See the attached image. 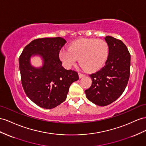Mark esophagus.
<instances>
[{
	"mask_svg": "<svg viewBox=\"0 0 146 146\" xmlns=\"http://www.w3.org/2000/svg\"><path fill=\"white\" fill-rule=\"evenodd\" d=\"M78 75H79V78H83V76H85L84 74H83V73H78Z\"/></svg>",
	"mask_w": 146,
	"mask_h": 146,
	"instance_id": "esophagus-1",
	"label": "esophagus"
}]
</instances>
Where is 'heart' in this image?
<instances>
[{"label":"heart","instance_id":"obj_1","mask_svg":"<svg viewBox=\"0 0 146 146\" xmlns=\"http://www.w3.org/2000/svg\"><path fill=\"white\" fill-rule=\"evenodd\" d=\"M109 45L106 40L96 39H80L71 43L69 49L62 48L59 57L66 68L80 63L89 72H94L105 65L109 55Z\"/></svg>","mask_w":146,"mask_h":146}]
</instances>
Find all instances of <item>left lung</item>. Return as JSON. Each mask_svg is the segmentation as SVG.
Wrapping results in <instances>:
<instances>
[{
  "instance_id": "left-lung-1",
  "label": "left lung",
  "mask_w": 146,
  "mask_h": 146,
  "mask_svg": "<svg viewBox=\"0 0 146 146\" xmlns=\"http://www.w3.org/2000/svg\"><path fill=\"white\" fill-rule=\"evenodd\" d=\"M109 45V55L105 66L89 75L92 85L85 91L86 97L99 106H106L120 96L129 78L131 55L121 40L107 36L104 37Z\"/></svg>"
}]
</instances>
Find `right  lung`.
Instances as JSON below:
<instances>
[{"mask_svg":"<svg viewBox=\"0 0 146 146\" xmlns=\"http://www.w3.org/2000/svg\"><path fill=\"white\" fill-rule=\"evenodd\" d=\"M66 42L60 37L37 39L28 44L19 58L21 83L29 99L44 109L55 108L64 102L70 85L79 79L76 72L63 68L59 52ZM38 56L43 65L35 67L31 58Z\"/></svg>","mask_w":146,"mask_h":146,"instance_id":"add662e5","label":"right lung"}]
</instances>
